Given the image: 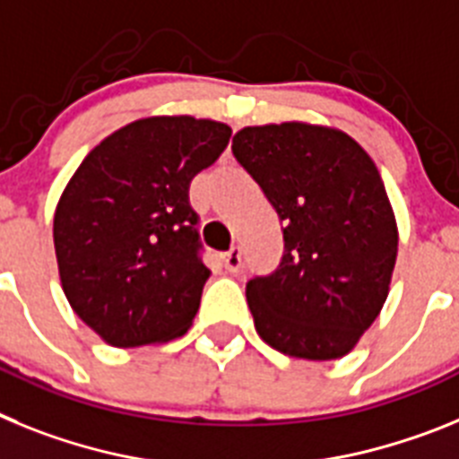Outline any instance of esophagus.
Instances as JSON below:
<instances>
[{
    "label": "esophagus",
    "mask_w": 459,
    "mask_h": 459,
    "mask_svg": "<svg viewBox=\"0 0 459 459\" xmlns=\"http://www.w3.org/2000/svg\"><path fill=\"white\" fill-rule=\"evenodd\" d=\"M221 263H224V268L229 270V273H238L242 265L240 247H233V249H229L226 254H221Z\"/></svg>",
    "instance_id": "1"
}]
</instances>
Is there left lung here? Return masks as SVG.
<instances>
[{"label": "left lung", "mask_w": 459, "mask_h": 459, "mask_svg": "<svg viewBox=\"0 0 459 459\" xmlns=\"http://www.w3.org/2000/svg\"><path fill=\"white\" fill-rule=\"evenodd\" d=\"M233 157L284 224V256L247 281L261 340L305 360L346 356L374 324L397 261L384 180L349 134L307 122L245 126Z\"/></svg>", "instance_id": "left-lung-1"}]
</instances>
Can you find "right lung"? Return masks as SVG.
Returning a JSON list of instances; mask_svg holds the SVG:
<instances>
[{
	"mask_svg": "<svg viewBox=\"0 0 459 459\" xmlns=\"http://www.w3.org/2000/svg\"><path fill=\"white\" fill-rule=\"evenodd\" d=\"M229 138L214 119H135L103 138L62 191L53 238L64 296L110 346L189 330L210 277L189 185Z\"/></svg>",
	"mask_w": 459,
	"mask_h": 459,
	"instance_id": "obj_1",
	"label": "right lung"
}]
</instances>
